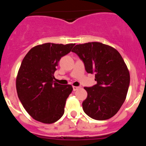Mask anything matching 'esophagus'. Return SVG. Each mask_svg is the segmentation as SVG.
Instances as JSON below:
<instances>
[{
  "label": "esophagus",
  "instance_id": "1",
  "mask_svg": "<svg viewBox=\"0 0 146 146\" xmlns=\"http://www.w3.org/2000/svg\"><path fill=\"white\" fill-rule=\"evenodd\" d=\"M80 87H77V86H73V90H74V91H77V89H79Z\"/></svg>",
  "mask_w": 146,
  "mask_h": 146
}]
</instances>
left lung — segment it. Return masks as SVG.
I'll return each mask as SVG.
<instances>
[{
	"label": "left lung",
	"instance_id": "1",
	"mask_svg": "<svg viewBox=\"0 0 146 146\" xmlns=\"http://www.w3.org/2000/svg\"><path fill=\"white\" fill-rule=\"evenodd\" d=\"M72 52L83 61L88 73L95 74L96 85L85 87L88 96L82 109L98 121L114 116L124 102L129 86L128 68L121 54L100 42L77 44Z\"/></svg>",
	"mask_w": 146,
	"mask_h": 146
}]
</instances>
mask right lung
Masks as SVG:
<instances>
[{"mask_svg":"<svg viewBox=\"0 0 146 146\" xmlns=\"http://www.w3.org/2000/svg\"><path fill=\"white\" fill-rule=\"evenodd\" d=\"M75 44L45 43L35 46L23 58L16 79L18 97L28 114L44 123H52L64 113L71 85L54 82V73L63 56Z\"/></svg>","mask_w":146,"mask_h":146,"instance_id":"1","label":"right lung"}]
</instances>
